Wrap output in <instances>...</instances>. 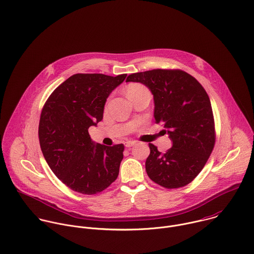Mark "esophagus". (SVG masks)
<instances>
[{
    "label": "esophagus",
    "instance_id": "esophagus-1",
    "mask_svg": "<svg viewBox=\"0 0 254 254\" xmlns=\"http://www.w3.org/2000/svg\"><path fill=\"white\" fill-rule=\"evenodd\" d=\"M135 144H136L135 141H127V142H125V146H126L127 148H130V147L134 146Z\"/></svg>",
    "mask_w": 254,
    "mask_h": 254
}]
</instances>
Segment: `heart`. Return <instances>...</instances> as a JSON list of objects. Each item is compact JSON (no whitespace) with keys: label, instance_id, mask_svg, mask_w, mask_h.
<instances>
[{"label":"heart","instance_id":"heart-1","mask_svg":"<svg viewBox=\"0 0 254 254\" xmlns=\"http://www.w3.org/2000/svg\"><path fill=\"white\" fill-rule=\"evenodd\" d=\"M145 90H148V88L145 85H143L141 83H131L127 86L126 93L128 95V97L131 98L134 94L141 92V91H145Z\"/></svg>","mask_w":254,"mask_h":254}]
</instances>
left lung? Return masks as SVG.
<instances>
[{
  "label": "left lung",
  "mask_w": 254,
  "mask_h": 254,
  "mask_svg": "<svg viewBox=\"0 0 254 254\" xmlns=\"http://www.w3.org/2000/svg\"><path fill=\"white\" fill-rule=\"evenodd\" d=\"M154 95L156 123L164 124L173 147L161 154L149 143L146 160L149 178L165 189L189 185L200 173L215 143L211 104L201 84L181 69H152L128 75Z\"/></svg>",
  "instance_id": "left-lung-1"
}]
</instances>
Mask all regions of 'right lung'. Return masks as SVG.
Returning <instances> with one entry per match:
<instances>
[{
    "instance_id": "1",
    "label": "right lung",
    "mask_w": 254,
    "mask_h": 254,
    "mask_svg": "<svg viewBox=\"0 0 254 254\" xmlns=\"http://www.w3.org/2000/svg\"><path fill=\"white\" fill-rule=\"evenodd\" d=\"M126 76L73 74L42 109L39 139L44 157L55 175L76 192H101L118 177L124 145H95L88 128L102 120L106 98Z\"/></svg>"
}]
</instances>
